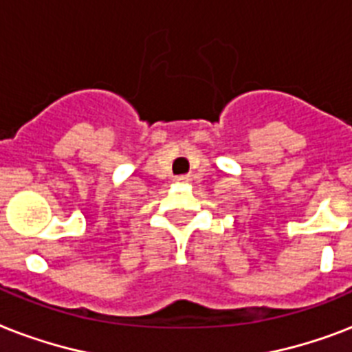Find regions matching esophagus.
Segmentation results:
<instances>
[{
    "label": "esophagus",
    "instance_id": "1",
    "mask_svg": "<svg viewBox=\"0 0 352 352\" xmlns=\"http://www.w3.org/2000/svg\"><path fill=\"white\" fill-rule=\"evenodd\" d=\"M176 179H178V182H182V183H187L190 178H188V176H178Z\"/></svg>",
    "mask_w": 352,
    "mask_h": 352
}]
</instances>
